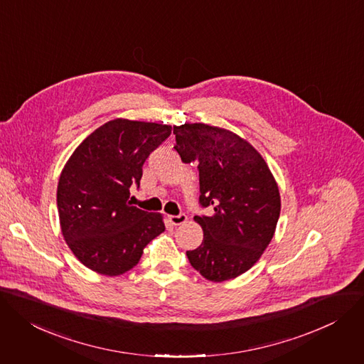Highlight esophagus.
Returning a JSON list of instances; mask_svg holds the SVG:
<instances>
[{
	"label": "esophagus",
	"instance_id": "esophagus-1",
	"mask_svg": "<svg viewBox=\"0 0 364 364\" xmlns=\"http://www.w3.org/2000/svg\"><path fill=\"white\" fill-rule=\"evenodd\" d=\"M168 220L171 222V225L174 226H178V225H183L187 222V216L184 213H180V215H171L168 216Z\"/></svg>",
	"mask_w": 364,
	"mask_h": 364
}]
</instances>
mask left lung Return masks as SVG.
Masks as SVG:
<instances>
[{"label":"left lung","instance_id":"left-lung-1","mask_svg":"<svg viewBox=\"0 0 364 364\" xmlns=\"http://www.w3.org/2000/svg\"><path fill=\"white\" fill-rule=\"evenodd\" d=\"M176 146L184 162L199 165L200 205L212 216H194L203 242L187 251L191 266L210 282L248 272L276 232L280 216L279 186L259 152L234 132L205 123L174 126Z\"/></svg>","mask_w":364,"mask_h":364}]
</instances>
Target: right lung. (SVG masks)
Masks as SVG:
<instances>
[{
  "mask_svg": "<svg viewBox=\"0 0 364 364\" xmlns=\"http://www.w3.org/2000/svg\"><path fill=\"white\" fill-rule=\"evenodd\" d=\"M170 124L114 119L88 135L60 173L56 202L62 235L90 270L120 276L165 230L161 213L130 206L149 154L171 135Z\"/></svg>",
  "mask_w": 364,
  "mask_h": 364,
  "instance_id": "obj_1",
  "label": "right lung"
}]
</instances>
